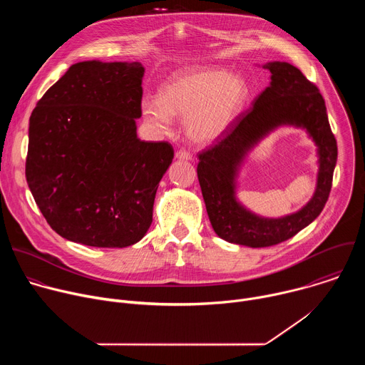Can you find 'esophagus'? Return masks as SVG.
Wrapping results in <instances>:
<instances>
[{"label":"esophagus","instance_id":"1","mask_svg":"<svg viewBox=\"0 0 365 365\" xmlns=\"http://www.w3.org/2000/svg\"><path fill=\"white\" fill-rule=\"evenodd\" d=\"M176 159L178 160H192V154L186 150H178L176 151Z\"/></svg>","mask_w":365,"mask_h":365}]
</instances>
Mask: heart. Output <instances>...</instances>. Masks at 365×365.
Masks as SVG:
<instances>
[{"instance_id": "obj_1", "label": "heart", "mask_w": 365, "mask_h": 365, "mask_svg": "<svg viewBox=\"0 0 365 365\" xmlns=\"http://www.w3.org/2000/svg\"><path fill=\"white\" fill-rule=\"evenodd\" d=\"M248 96V83L240 75L214 68L190 69L175 75L160 96H144L141 114L159 131H169L173 117L183 118L193 143L210 144L228 130Z\"/></svg>"}]
</instances>
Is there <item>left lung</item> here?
Masks as SVG:
<instances>
[{
	"label": "left lung",
	"instance_id": "left-lung-1",
	"mask_svg": "<svg viewBox=\"0 0 365 365\" xmlns=\"http://www.w3.org/2000/svg\"><path fill=\"white\" fill-rule=\"evenodd\" d=\"M264 68L272 73L270 85L212 147L197 155V179L214 231L228 242L252 248L283 242L319 217L329 197L338 158L336 140L318 86L287 62H269ZM280 125L304 128L316 141L319 182L314 196L300 212L282 219H264L237 202L235 180L247 151Z\"/></svg>",
	"mask_w": 365,
	"mask_h": 365
}]
</instances>
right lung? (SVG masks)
<instances>
[{"instance_id":"obj_1","label":"right lung","mask_w":365,"mask_h":365,"mask_svg":"<svg viewBox=\"0 0 365 365\" xmlns=\"http://www.w3.org/2000/svg\"><path fill=\"white\" fill-rule=\"evenodd\" d=\"M140 62L72 65L33 110L26 178L51 230L89 247L138 242L173 160L166 141H141Z\"/></svg>"}]
</instances>
